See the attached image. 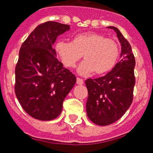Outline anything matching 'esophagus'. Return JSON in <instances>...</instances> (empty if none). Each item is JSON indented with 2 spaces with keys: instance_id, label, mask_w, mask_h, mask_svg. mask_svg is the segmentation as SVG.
<instances>
[{
  "instance_id": "1",
  "label": "esophagus",
  "mask_w": 153,
  "mask_h": 153,
  "mask_svg": "<svg viewBox=\"0 0 153 153\" xmlns=\"http://www.w3.org/2000/svg\"><path fill=\"white\" fill-rule=\"evenodd\" d=\"M76 84H79V85H81V84H84V80H83L81 78L77 77V78H76Z\"/></svg>"
}]
</instances>
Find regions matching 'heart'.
Here are the masks:
<instances>
[{
	"instance_id": "obj_1",
	"label": "heart",
	"mask_w": 153,
	"mask_h": 153,
	"mask_svg": "<svg viewBox=\"0 0 153 153\" xmlns=\"http://www.w3.org/2000/svg\"><path fill=\"white\" fill-rule=\"evenodd\" d=\"M55 53L64 66L74 68L84 55L79 65V74L102 75L110 72L120 57L119 44L97 33H83L72 38L71 42L59 40L55 44Z\"/></svg>"
}]
</instances>
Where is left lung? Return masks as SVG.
<instances>
[{"label":"left lung","mask_w":153,"mask_h":153,"mask_svg":"<svg viewBox=\"0 0 153 153\" xmlns=\"http://www.w3.org/2000/svg\"><path fill=\"white\" fill-rule=\"evenodd\" d=\"M116 31L121 44V59L106 75L85 81L88 91L86 109L88 118L99 126H106L122 117L133 101L135 84V59L131 45L120 31Z\"/></svg>","instance_id":"8db88e82"}]
</instances>
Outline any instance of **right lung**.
Masks as SVG:
<instances>
[{"label": "right lung", "instance_id": "1", "mask_svg": "<svg viewBox=\"0 0 153 153\" xmlns=\"http://www.w3.org/2000/svg\"><path fill=\"white\" fill-rule=\"evenodd\" d=\"M69 25L44 22L22 43L16 66L15 92L21 106L40 120H51L60 115L62 103L76 79L56 58L52 45Z\"/></svg>", "mask_w": 153, "mask_h": 153}]
</instances>
